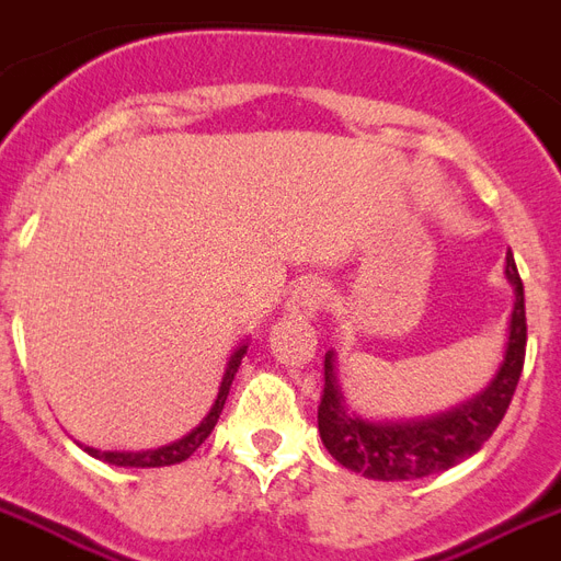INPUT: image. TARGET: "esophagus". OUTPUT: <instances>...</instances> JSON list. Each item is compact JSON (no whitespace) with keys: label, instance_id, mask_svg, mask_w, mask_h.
Listing matches in <instances>:
<instances>
[{"label":"esophagus","instance_id":"esophagus-1","mask_svg":"<svg viewBox=\"0 0 561 561\" xmlns=\"http://www.w3.org/2000/svg\"><path fill=\"white\" fill-rule=\"evenodd\" d=\"M323 299H327V285L320 279H302L294 285L288 302H285V311L290 318L299 320H314L323 309Z\"/></svg>","mask_w":561,"mask_h":561}]
</instances>
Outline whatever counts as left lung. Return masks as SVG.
I'll use <instances>...</instances> for the list:
<instances>
[{"label": "left lung", "mask_w": 561, "mask_h": 561, "mask_svg": "<svg viewBox=\"0 0 561 561\" xmlns=\"http://www.w3.org/2000/svg\"><path fill=\"white\" fill-rule=\"evenodd\" d=\"M503 276L512 288L503 358L477 394L444 412L423 417H365L353 412L337 379V353L329 350L323 358L318 433L337 465L379 482L423 480L470 459L489 442L512 403L527 353L524 285L512 252H506Z\"/></svg>", "instance_id": "8db88e82"}]
</instances>
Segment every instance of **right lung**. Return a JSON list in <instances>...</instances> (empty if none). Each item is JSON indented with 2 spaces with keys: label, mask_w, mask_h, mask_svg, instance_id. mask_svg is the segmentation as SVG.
Returning a JSON list of instances; mask_svg holds the SVG:
<instances>
[{
  "label": "right lung",
  "mask_w": 561,
  "mask_h": 561,
  "mask_svg": "<svg viewBox=\"0 0 561 561\" xmlns=\"http://www.w3.org/2000/svg\"><path fill=\"white\" fill-rule=\"evenodd\" d=\"M247 347H250V337H243L241 344L229 353L211 409H208L203 421L196 423L194 430L182 435V438H176V442H170V444H161V447H152V450H96V447H88V444H81V450L88 453V456H93V459L117 465V468H167V465H179V461H185L187 456H194L196 447L211 435L214 423H217V417H220V412H224L226 397H229L234 374H238V367H241L243 356H247Z\"/></svg>",
  "instance_id": "obj_1"
}]
</instances>
